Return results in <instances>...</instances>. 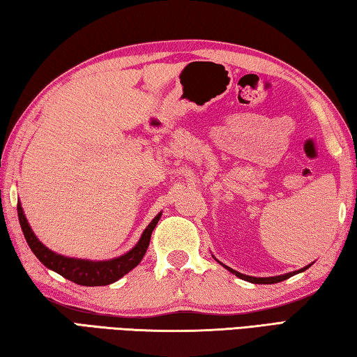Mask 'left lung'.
<instances>
[{
  "instance_id": "1",
  "label": "left lung",
  "mask_w": 357,
  "mask_h": 357,
  "mask_svg": "<svg viewBox=\"0 0 357 357\" xmlns=\"http://www.w3.org/2000/svg\"><path fill=\"white\" fill-rule=\"evenodd\" d=\"M219 263H220V261H219ZM220 264H222V263H220ZM222 266H223V268H225V269H228L229 273L234 274L236 277H239V279L245 280V282H250V283H261V285H269V283H279V282H282V280H287V279H289V277H293V275H296V274L304 273V271H305V269H309L312 264H307L305 268H302V269H299V271H293V273H287V274L274 275V277H252V275L241 274V273H238V271H234V269H231V268H228V266H225V264H222Z\"/></svg>"
}]
</instances>
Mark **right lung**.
Listing matches in <instances>:
<instances>
[{"instance_id":"obj_1","label":"right lung","mask_w":357,"mask_h":357,"mask_svg":"<svg viewBox=\"0 0 357 357\" xmlns=\"http://www.w3.org/2000/svg\"><path fill=\"white\" fill-rule=\"evenodd\" d=\"M17 213H19V220L22 231L25 234V239L29 245V249L38 257L39 261L45 266V268L55 271L59 275H63L64 279L77 283V285L83 287H105L110 283L119 280L121 277H124L132 269L138 266L142 261V258L146 253V249L151 241V234L155 228L157 222H159L162 213L157 214L149 225L144 228L142 238L138 239V243L132 247L129 252H126L124 255L112 258V259H102V261H94V259H83V258H70L59 255V253L53 252L40 243L36 236L34 231L29 227L26 220V215L23 214L22 203H17Z\"/></svg>"}]
</instances>
